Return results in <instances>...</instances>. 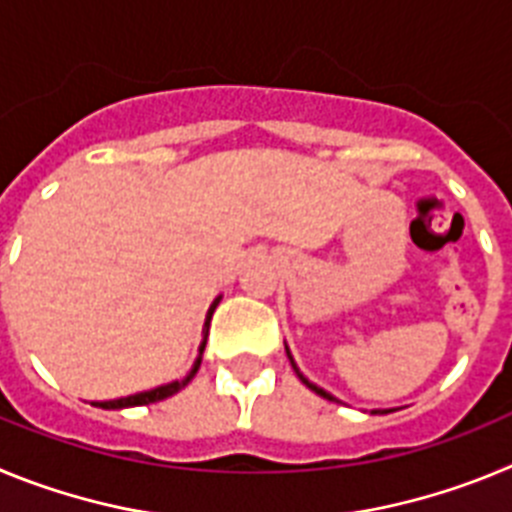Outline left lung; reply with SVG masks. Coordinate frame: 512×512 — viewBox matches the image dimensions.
Listing matches in <instances>:
<instances>
[{
  "label": "left lung",
  "mask_w": 512,
  "mask_h": 512,
  "mask_svg": "<svg viewBox=\"0 0 512 512\" xmlns=\"http://www.w3.org/2000/svg\"><path fill=\"white\" fill-rule=\"evenodd\" d=\"M287 356H289V361H292V369H295V372H297V377H300V379H302V384H307V387H310V390H312V392H315V395L325 397V400H333V402H338V400H336V397H333V395H328V392H325V390H320L318 384H312V382H307V379H305V377H302V374H300V369H297L295 359H292V354H289V351H287ZM374 413H379V410H374ZM382 413H384V410H382Z\"/></svg>",
  "instance_id": "obj_1"
}]
</instances>
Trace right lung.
<instances>
[{"mask_svg":"<svg viewBox=\"0 0 512 512\" xmlns=\"http://www.w3.org/2000/svg\"><path fill=\"white\" fill-rule=\"evenodd\" d=\"M217 302H220V297H217L215 302L210 305V312H207V323H205V341H202L200 346V354L205 351V343H207V328H210V318L212 312H215ZM197 369H200V359H197V364L192 366V372L187 374V379H182V382H171V384H164V387H156V390L151 392H138V395H130V397H120V400H110V402H97V408H104V410H117V408H138V405H151V402H158V400H166V397L176 395V392L182 390L184 384L189 382V379L197 374Z\"/></svg>","mask_w":512,"mask_h":512,"instance_id":"right-lung-1","label":"right lung"}]
</instances>
